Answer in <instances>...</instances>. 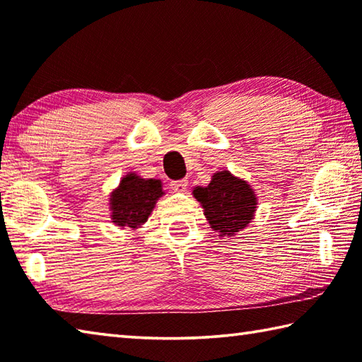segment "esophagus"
Listing matches in <instances>:
<instances>
[{
	"mask_svg": "<svg viewBox=\"0 0 362 362\" xmlns=\"http://www.w3.org/2000/svg\"><path fill=\"white\" fill-rule=\"evenodd\" d=\"M170 186L173 191L176 192H185L187 189V180H177V181H171Z\"/></svg>",
	"mask_w": 362,
	"mask_h": 362,
	"instance_id": "1",
	"label": "esophagus"
}]
</instances>
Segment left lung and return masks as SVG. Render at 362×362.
<instances>
[{"label": "left lung", "instance_id": "1", "mask_svg": "<svg viewBox=\"0 0 362 362\" xmlns=\"http://www.w3.org/2000/svg\"><path fill=\"white\" fill-rule=\"evenodd\" d=\"M194 197L205 208V216L219 237H233L245 229L256 210V195L248 182L229 171H218L206 187H195Z\"/></svg>", "mask_w": 362, "mask_h": 362}]
</instances>
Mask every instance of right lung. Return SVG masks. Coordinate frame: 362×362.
Instances as JSON below:
<instances>
[{"mask_svg": "<svg viewBox=\"0 0 362 362\" xmlns=\"http://www.w3.org/2000/svg\"><path fill=\"white\" fill-rule=\"evenodd\" d=\"M162 194V185L158 180H143L135 173L127 175L111 195L112 223L119 227L129 226L136 229L148 221Z\"/></svg>", "mask_w": 362, "mask_h": 362, "instance_id": "right-lung-1", "label": "right lung"}]
</instances>
